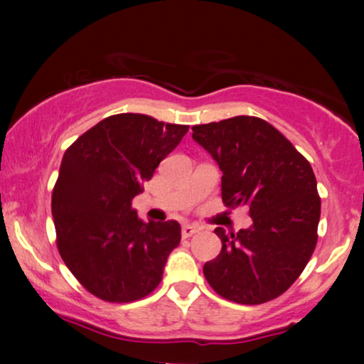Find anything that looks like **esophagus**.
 <instances>
[{
    "mask_svg": "<svg viewBox=\"0 0 364 364\" xmlns=\"http://www.w3.org/2000/svg\"><path fill=\"white\" fill-rule=\"evenodd\" d=\"M198 230H200V228H198L197 225H193V223H186V225L182 227V237L188 238V237L196 235Z\"/></svg>",
    "mask_w": 364,
    "mask_h": 364,
    "instance_id": "34e87169",
    "label": "esophagus"
}]
</instances>
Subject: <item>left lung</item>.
<instances>
[{
  "instance_id": "obj_1",
  "label": "left lung",
  "mask_w": 364,
  "mask_h": 364,
  "mask_svg": "<svg viewBox=\"0 0 364 364\" xmlns=\"http://www.w3.org/2000/svg\"><path fill=\"white\" fill-rule=\"evenodd\" d=\"M192 131L220 167L223 202L247 205L252 217L250 227L230 235L215 228L222 250L203 265V275L230 301H270L293 285L315 250L321 200L310 162L258 117L237 116Z\"/></svg>"
}]
</instances>
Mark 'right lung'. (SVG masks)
<instances>
[{
	"mask_svg": "<svg viewBox=\"0 0 364 364\" xmlns=\"http://www.w3.org/2000/svg\"><path fill=\"white\" fill-rule=\"evenodd\" d=\"M187 131L146 114H116L64 152L51 200L58 248L79 283L101 300H141L161 283L181 225L144 222L131 202Z\"/></svg>",
	"mask_w": 364,
	"mask_h": 364,
	"instance_id": "add662e5",
	"label": "right lung"
}]
</instances>
